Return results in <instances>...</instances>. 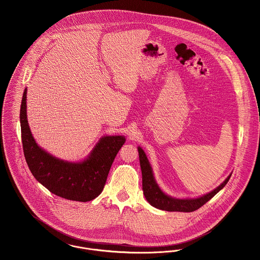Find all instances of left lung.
<instances>
[{"label":"left lung","instance_id":"8db88e82","mask_svg":"<svg viewBox=\"0 0 260 260\" xmlns=\"http://www.w3.org/2000/svg\"><path fill=\"white\" fill-rule=\"evenodd\" d=\"M140 167L142 171V189L144 196L149 203L155 208L165 210V211H179V212H192L199 209L207 201H209L215 194H217L224 186L227 184L231 174L223 181L220 185L211 192L200 196L198 198L192 199H179L173 198L166 195L156 183V180L153 175L151 165L149 163L148 158L146 157L145 152L141 147H138Z\"/></svg>","mask_w":260,"mask_h":260}]
</instances>
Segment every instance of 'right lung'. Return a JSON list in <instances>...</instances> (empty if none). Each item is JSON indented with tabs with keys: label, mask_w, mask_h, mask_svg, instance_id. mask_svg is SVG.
I'll list each match as a JSON object with an SVG mask.
<instances>
[{
	"label": "right lung",
	"mask_w": 260,
	"mask_h": 260,
	"mask_svg": "<svg viewBox=\"0 0 260 260\" xmlns=\"http://www.w3.org/2000/svg\"><path fill=\"white\" fill-rule=\"evenodd\" d=\"M27 89L21 110V135L24 155L34 177L50 192L74 201H90L103 190L112 163L125 143L124 136H104L82 162L58 159L38 146L27 120Z\"/></svg>",
	"instance_id": "add662e5"
}]
</instances>
